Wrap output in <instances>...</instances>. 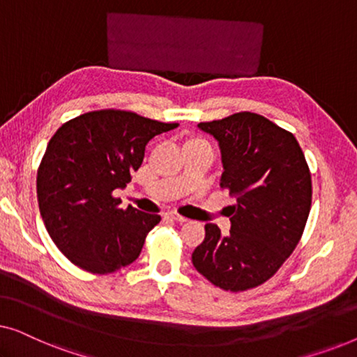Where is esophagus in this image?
<instances>
[{"instance_id":"esophagus-1","label":"esophagus","mask_w":357,"mask_h":357,"mask_svg":"<svg viewBox=\"0 0 357 357\" xmlns=\"http://www.w3.org/2000/svg\"><path fill=\"white\" fill-rule=\"evenodd\" d=\"M165 216H167L169 219H172V221H175V222H187V221H188V219H187V218L180 216V214H177V213H174V211H170V213H167V214H165Z\"/></svg>"}]
</instances>
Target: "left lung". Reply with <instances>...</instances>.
<instances>
[{
	"mask_svg": "<svg viewBox=\"0 0 357 357\" xmlns=\"http://www.w3.org/2000/svg\"><path fill=\"white\" fill-rule=\"evenodd\" d=\"M221 149V188L236 198L229 206L231 231L206 224L192 261L224 291L257 287L275 275L304 232L312 180L294 135L265 116L241 112L198 123Z\"/></svg>",
	"mask_w": 357,
	"mask_h": 357,
	"instance_id": "1",
	"label": "left lung"
}]
</instances>
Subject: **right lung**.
<instances>
[{"instance_id":"1","label":"right lung","mask_w":357,"mask_h":357,"mask_svg":"<svg viewBox=\"0 0 357 357\" xmlns=\"http://www.w3.org/2000/svg\"><path fill=\"white\" fill-rule=\"evenodd\" d=\"M177 126L133 112L97 110L66 121L52 136L37 172L38 208L52 241L71 263L107 275L139 257L160 216L121 209L112 193L131 182L146 144Z\"/></svg>"}]
</instances>
